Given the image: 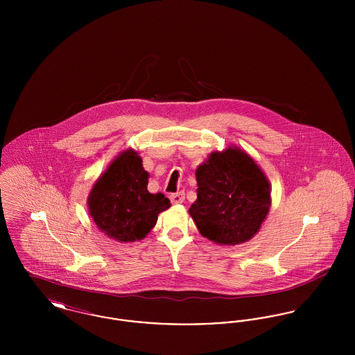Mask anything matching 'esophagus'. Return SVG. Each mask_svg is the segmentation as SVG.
Instances as JSON below:
<instances>
[{"label": "esophagus", "instance_id": "34e87169", "mask_svg": "<svg viewBox=\"0 0 355 355\" xmlns=\"http://www.w3.org/2000/svg\"><path fill=\"white\" fill-rule=\"evenodd\" d=\"M169 198L171 203H182L185 200V194H184V191L173 193V194H170Z\"/></svg>", "mask_w": 355, "mask_h": 355}]
</instances>
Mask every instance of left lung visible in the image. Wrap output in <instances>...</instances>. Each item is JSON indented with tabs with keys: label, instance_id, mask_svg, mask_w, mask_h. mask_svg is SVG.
Segmentation results:
<instances>
[{
	"label": "left lung",
	"instance_id": "obj_1",
	"mask_svg": "<svg viewBox=\"0 0 355 355\" xmlns=\"http://www.w3.org/2000/svg\"><path fill=\"white\" fill-rule=\"evenodd\" d=\"M197 201L189 209L200 233L218 245L253 238L270 209V184L239 148L213 152L196 170Z\"/></svg>",
	"mask_w": 355,
	"mask_h": 355
}]
</instances>
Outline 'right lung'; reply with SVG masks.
Masks as SVG:
<instances>
[{"mask_svg":"<svg viewBox=\"0 0 355 355\" xmlns=\"http://www.w3.org/2000/svg\"><path fill=\"white\" fill-rule=\"evenodd\" d=\"M149 173L138 153L122 152L90 190L89 213L97 227L119 242L145 238L157 223L158 214L170 207L162 194L148 190Z\"/></svg>","mask_w":355,"mask_h":355,"instance_id":"right-lung-1","label":"right lung"}]
</instances>
